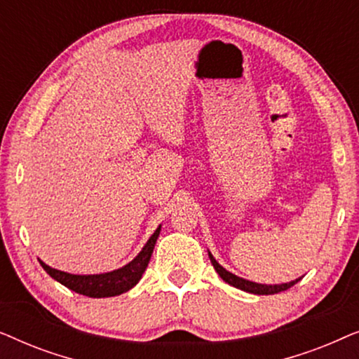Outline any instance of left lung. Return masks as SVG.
Segmentation results:
<instances>
[{"mask_svg":"<svg viewBox=\"0 0 359 359\" xmlns=\"http://www.w3.org/2000/svg\"><path fill=\"white\" fill-rule=\"evenodd\" d=\"M209 258H210V263H212V266L215 268V271L219 273V276L222 278L225 283H229L230 286H233V287L242 289V291H247V292H252V294H259V296H268V294L283 292L291 286H294V284L299 281V279H296V281L284 283V284H273V286H271V284H258V283L248 281V279L235 276V274L227 271V269L222 268L217 262H215V258L210 253H209Z\"/></svg>","mask_w":359,"mask_h":359,"instance_id":"left-lung-1","label":"left lung"}]
</instances>
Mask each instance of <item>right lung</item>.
I'll list each match as a JSON object with an SVG mask.
<instances>
[{
  "label": "right lung",
  "instance_id": "add662e5",
  "mask_svg": "<svg viewBox=\"0 0 359 359\" xmlns=\"http://www.w3.org/2000/svg\"><path fill=\"white\" fill-rule=\"evenodd\" d=\"M160 229L155 230L154 235L149 238V242L145 243V247L142 248V252L132 259L129 264L122 266L119 269H114L111 273H102V274H70L60 269H53L47 266L46 263L41 262L42 268L50 274V276L58 281L63 286L72 289L78 294L88 297H112L119 296L122 292H127L129 289L135 286L140 281L142 274L149 266L150 257L154 253L156 238L160 235Z\"/></svg>",
  "mask_w": 359,
  "mask_h": 359
}]
</instances>
